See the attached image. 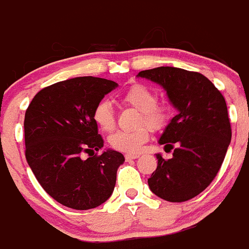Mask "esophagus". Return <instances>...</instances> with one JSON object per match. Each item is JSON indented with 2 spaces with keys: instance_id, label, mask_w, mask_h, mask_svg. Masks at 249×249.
<instances>
[{
  "instance_id": "34e87169",
  "label": "esophagus",
  "mask_w": 249,
  "mask_h": 249,
  "mask_svg": "<svg viewBox=\"0 0 249 249\" xmlns=\"http://www.w3.org/2000/svg\"><path fill=\"white\" fill-rule=\"evenodd\" d=\"M139 158V154H125V159L130 160V159H136Z\"/></svg>"
}]
</instances>
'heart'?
Instances as JSON below:
<instances>
[{
    "label": "heart",
    "mask_w": 249,
    "mask_h": 249,
    "mask_svg": "<svg viewBox=\"0 0 249 249\" xmlns=\"http://www.w3.org/2000/svg\"><path fill=\"white\" fill-rule=\"evenodd\" d=\"M123 103L132 106L140 110L139 124H146L134 131H117L110 135L108 142L110 147L125 153H137L151 136V129L161 130L169 124L171 108L166 103L157 102L158 93L142 84H136L127 89L122 96ZM93 122L105 132H110L115 127V114L112 103L102 100L96 105L92 113ZM149 126L147 127L146 125Z\"/></svg>",
    "instance_id": "heart-1"
}]
</instances>
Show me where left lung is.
Returning <instances> with one entry per match:
<instances>
[{
  "mask_svg": "<svg viewBox=\"0 0 249 249\" xmlns=\"http://www.w3.org/2000/svg\"><path fill=\"white\" fill-rule=\"evenodd\" d=\"M163 86L178 109L159 139L173 158L157 154L158 165L148 178L156 196L168 202L194 198L215 178L231 141V124L224 96L197 71L158 67L139 75Z\"/></svg>",
  "mask_w": 249,
  "mask_h": 249,
  "instance_id": "8db88e82",
  "label": "left lung"
}]
</instances>
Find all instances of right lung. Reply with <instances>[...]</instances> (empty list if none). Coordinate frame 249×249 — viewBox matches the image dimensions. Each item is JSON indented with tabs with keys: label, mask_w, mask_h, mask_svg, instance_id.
<instances>
[{
	"label": "right lung",
	"mask_w": 249,
	"mask_h": 249,
	"mask_svg": "<svg viewBox=\"0 0 249 249\" xmlns=\"http://www.w3.org/2000/svg\"><path fill=\"white\" fill-rule=\"evenodd\" d=\"M118 86L112 80L80 76L38 91L24 119L25 157L42 189L58 203L86 211L105 203L113 194L120 152L103 147L92 113ZM83 153L89 158L83 160ZM92 153V155H90Z\"/></svg>",
	"instance_id": "add662e5"
}]
</instances>
